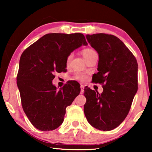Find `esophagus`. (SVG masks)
I'll list each match as a JSON object with an SVG mask.
<instances>
[{
	"instance_id": "1",
	"label": "esophagus",
	"mask_w": 152,
	"mask_h": 152,
	"mask_svg": "<svg viewBox=\"0 0 152 152\" xmlns=\"http://www.w3.org/2000/svg\"><path fill=\"white\" fill-rule=\"evenodd\" d=\"M80 88H81V92H80V93H81V94H83V93H84V85H81Z\"/></svg>"
}]
</instances>
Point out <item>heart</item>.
Returning <instances> with one entry per match:
<instances>
[{
    "label": "heart",
    "mask_w": 152,
    "mask_h": 152,
    "mask_svg": "<svg viewBox=\"0 0 152 152\" xmlns=\"http://www.w3.org/2000/svg\"><path fill=\"white\" fill-rule=\"evenodd\" d=\"M95 53V52L93 50V49H91V48H86V49H84L82 50V55L83 57H84V59L86 60L87 58L90 57V56L92 55L93 53ZM71 57H72V55H69L67 58V64H69V62L70 61V59H71ZM75 78L76 79V80H80V81H82L84 80L85 79V76L83 75L82 74H80V73H77L76 74V75L75 76Z\"/></svg>",
    "instance_id": "obj_1"
}]
</instances>
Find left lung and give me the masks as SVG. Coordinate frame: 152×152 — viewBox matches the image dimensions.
Instances as JSON below:
<instances>
[{
  "label": "left lung",
  "mask_w": 152,
  "mask_h": 152,
  "mask_svg": "<svg viewBox=\"0 0 152 152\" xmlns=\"http://www.w3.org/2000/svg\"><path fill=\"white\" fill-rule=\"evenodd\" d=\"M86 38L99 56L98 72L93 75V82L104 85L101 94L84 88V114L93 127L111 131L125 119L138 91V63L113 35L99 33L86 34Z\"/></svg>",
  "instance_id": "1"
}]
</instances>
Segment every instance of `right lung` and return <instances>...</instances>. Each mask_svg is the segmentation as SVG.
Returning a JSON list of instances; mask_svg holds the SVG:
<instances>
[{
	"label": "right lung",
	"instance_id": "right-lung-1",
	"mask_svg": "<svg viewBox=\"0 0 152 152\" xmlns=\"http://www.w3.org/2000/svg\"><path fill=\"white\" fill-rule=\"evenodd\" d=\"M81 33L45 34L29 46L20 58L17 86L23 111L37 129L59 127L66 109L80 94V84L69 82L57 90L53 84L55 72L66 68L67 58L82 45H87Z\"/></svg>",
	"mask_w": 152,
	"mask_h": 152
}]
</instances>
